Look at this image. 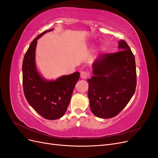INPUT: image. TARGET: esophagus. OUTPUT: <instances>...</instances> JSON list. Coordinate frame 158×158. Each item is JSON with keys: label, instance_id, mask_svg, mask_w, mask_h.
I'll list each match as a JSON object with an SVG mask.
<instances>
[{"label": "esophagus", "instance_id": "obj_1", "mask_svg": "<svg viewBox=\"0 0 158 158\" xmlns=\"http://www.w3.org/2000/svg\"><path fill=\"white\" fill-rule=\"evenodd\" d=\"M80 76L82 79H86L89 76V72L88 71V70L82 71V72H81Z\"/></svg>", "mask_w": 158, "mask_h": 158}]
</instances>
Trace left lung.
Here are the masks:
<instances>
[{
  "mask_svg": "<svg viewBox=\"0 0 158 158\" xmlns=\"http://www.w3.org/2000/svg\"><path fill=\"white\" fill-rule=\"evenodd\" d=\"M119 50L99 56L92 64L94 76L88 82L90 109L94 115L109 118L125 108L136 90L135 59L124 40Z\"/></svg>",
  "mask_w": 158,
  "mask_h": 158,
  "instance_id": "8db88e82",
  "label": "left lung"
}]
</instances>
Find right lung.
I'll list each match as a JSON object with an SVG mask.
<instances>
[{"mask_svg":"<svg viewBox=\"0 0 158 158\" xmlns=\"http://www.w3.org/2000/svg\"><path fill=\"white\" fill-rule=\"evenodd\" d=\"M52 30L45 31L32 41L22 64L23 88L26 99L33 109L48 120H55L64 115L80 78V73L76 72L55 80H46L37 72L35 64L37 40Z\"/></svg>","mask_w":158,"mask_h":158,"instance_id":"obj_1","label":"right lung"}]
</instances>
